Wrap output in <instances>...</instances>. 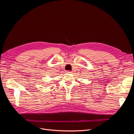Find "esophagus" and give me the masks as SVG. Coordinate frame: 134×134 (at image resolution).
I'll list each match as a JSON object with an SVG mask.
<instances>
[{
  "instance_id": "34e87169",
  "label": "esophagus",
  "mask_w": 134,
  "mask_h": 134,
  "mask_svg": "<svg viewBox=\"0 0 134 134\" xmlns=\"http://www.w3.org/2000/svg\"><path fill=\"white\" fill-rule=\"evenodd\" d=\"M66 73L70 74V73H71V71H66Z\"/></svg>"
}]
</instances>
